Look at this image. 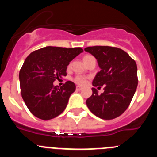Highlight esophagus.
Returning a JSON list of instances; mask_svg holds the SVG:
<instances>
[{"label":"esophagus","instance_id":"34e87169","mask_svg":"<svg viewBox=\"0 0 157 157\" xmlns=\"http://www.w3.org/2000/svg\"><path fill=\"white\" fill-rule=\"evenodd\" d=\"M76 90H81L82 87L81 86H76Z\"/></svg>","mask_w":157,"mask_h":157}]
</instances>
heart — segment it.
Segmentation results:
<instances>
[{"label": "heart", "instance_id": "1", "mask_svg": "<svg viewBox=\"0 0 157 157\" xmlns=\"http://www.w3.org/2000/svg\"><path fill=\"white\" fill-rule=\"evenodd\" d=\"M90 56H85L84 57H83V61L84 60H86V59H87V58H89ZM75 82L77 84H78V85H84L86 82V77L84 75H77L75 78Z\"/></svg>", "mask_w": 157, "mask_h": 157}]
</instances>
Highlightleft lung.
Returning a JSON list of instances; mask_svg holds the SVG:
<instances>
[{"label": "left lung", "instance_id": "obj_1", "mask_svg": "<svg viewBox=\"0 0 157 157\" xmlns=\"http://www.w3.org/2000/svg\"><path fill=\"white\" fill-rule=\"evenodd\" d=\"M84 50L97 59L101 71L93 86H104L98 94L95 88L86 100L93 114L103 120H112L127 110L138 86V68L135 61L123 49L110 46L87 47Z\"/></svg>", "mask_w": 157, "mask_h": 157}]
</instances>
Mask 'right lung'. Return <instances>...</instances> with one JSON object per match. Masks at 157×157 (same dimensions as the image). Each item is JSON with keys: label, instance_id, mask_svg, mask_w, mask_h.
<instances>
[{"label": "right lung", "instance_id": "obj_1", "mask_svg": "<svg viewBox=\"0 0 157 157\" xmlns=\"http://www.w3.org/2000/svg\"><path fill=\"white\" fill-rule=\"evenodd\" d=\"M82 52L81 48L46 46L26 58L19 75L21 95L34 116L48 120L64 111L75 85L67 81L59 87L53 82L67 75V65Z\"/></svg>", "mask_w": 157, "mask_h": 157}]
</instances>
